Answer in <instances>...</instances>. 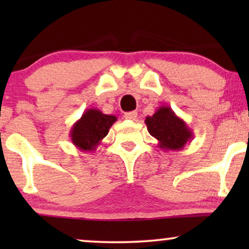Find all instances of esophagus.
<instances>
[{"label":"esophagus","instance_id":"1","mask_svg":"<svg viewBox=\"0 0 249 249\" xmlns=\"http://www.w3.org/2000/svg\"><path fill=\"white\" fill-rule=\"evenodd\" d=\"M124 118L127 119V120H136L137 119V112L136 111H131V112H127V113H124Z\"/></svg>","mask_w":249,"mask_h":249}]
</instances>
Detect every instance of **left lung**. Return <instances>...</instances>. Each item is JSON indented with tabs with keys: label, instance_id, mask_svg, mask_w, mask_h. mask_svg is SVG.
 Masks as SVG:
<instances>
[{
	"label": "left lung",
	"instance_id": "obj_1",
	"mask_svg": "<svg viewBox=\"0 0 249 249\" xmlns=\"http://www.w3.org/2000/svg\"><path fill=\"white\" fill-rule=\"evenodd\" d=\"M145 124L153 137L158 139L162 151H181L187 142L194 138L193 130L170 107L162 105L151 117H146Z\"/></svg>",
	"mask_w": 249,
	"mask_h": 249
}]
</instances>
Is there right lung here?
<instances>
[{
  "mask_svg": "<svg viewBox=\"0 0 249 249\" xmlns=\"http://www.w3.org/2000/svg\"><path fill=\"white\" fill-rule=\"evenodd\" d=\"M115 121L114 115L104 114L98 108H88L71 128V142L81 152L94 153Z\"/></svg>",
  "mask_w": 249,
  "mask_h": 249,
  "instance_id": "obj_1",
  "label": "right lung"
}]
</instances>
